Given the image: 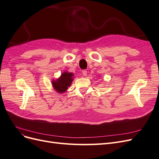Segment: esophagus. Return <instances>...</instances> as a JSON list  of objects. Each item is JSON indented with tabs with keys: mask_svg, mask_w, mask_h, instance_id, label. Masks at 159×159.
<instances>
[{
	"mask_svg": "<svg viewBox=\"0 0 159 159\" xmlns=\"http://www.w3.org/2000/svg\"><path fill=\"white\" fill-rule=\"evenodd\" d=\"M82 74H83V75L84 76H86V75H87V71H86V70H83L82 71Z\"/></svg>",
	"mask_w": 159,
	"mask_h": 159,
	"instance_id": "obj_1",
	"label": "esophagus"
}]
</instances>
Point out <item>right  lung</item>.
Segmentation results:
<instances>
[{"label":"right lung","instance_id":"add662e5","mask_svg":"<svg viewBox=\"0 0 159 159\" xmlns=\"http://www.w3.org/2000/svg\"><path fill=\"white\" fill-rule=\"evenodd\" d=\"M73 74L68 72H64L61 74L60 78L54 81L52 83L54 89L59 93H63L68 89V86L70 85L73 79H72Z\"/></svg>","mask_w":159,"mask_h":159}]
</instances>
